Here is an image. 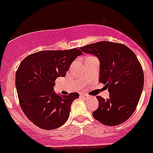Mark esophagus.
Here are the masks:
<instances>
[{"mask_svg":"<svg viewBox=\"0 0 153 153\" xmlns=\"http://www.w3.org/2000/svg\"><path fill=\"white\" fill-rule=\"evenodd\" d=\"M81 95L83 96V97H85V98H87V97H88V96L86 95V94H81Z\"/></svg>","mask_w":153,"mask_h":153,"instance_id":"obj_1","label":"esophagus"}]
</instances>
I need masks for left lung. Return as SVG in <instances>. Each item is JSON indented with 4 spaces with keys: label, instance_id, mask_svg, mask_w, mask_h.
Returning <instances> with one entry per match:
<instances>
[{
    "label": "left lung",
    "instance_id": "1",
    "mask_svg": "<svg viewBox=\"0 0 153 153\" xmlns=\"http://www.w3.org/2000/svg\"><path fill=\"white\" fill-rule=\"evenodd\" d=\"M83 52L95 55L100 62V83L109 92L105 100L97 96V109L93 117L106 126H113L126 121L140 101L144 74L136 54L122 44L100 41L79 47Z\"/></svg>",
    "mask_w": 153,
    "mask_h": 153
}]
</instances>
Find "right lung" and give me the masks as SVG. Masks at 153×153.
<instances>
[{
    "label": "right lung",
    "instance_id": "right-lung-1",
    "mask_svg": "<svg viewBox=\"0 0 153 153\" xmlns=\"http://www.w3.org/2000/svg\"><path fill=\"white\" fill-rule=\"evenodd\" d=\"M82 53L76 48L39 51L21 63L15 76L19 102L24 114L36 126L51 130L68 120L71 104L79 94L61 96L53 90L55 79L64 77L71 63Z\"/></svg>",
    "mask_w": 153,
    "mask_h": 153
}]
</instances>
